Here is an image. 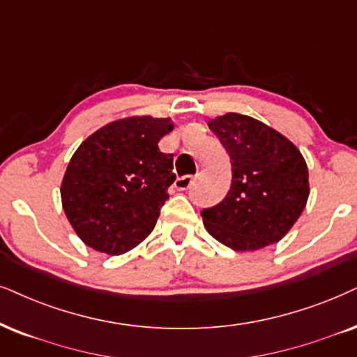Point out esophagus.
<instances>
[{"mask_svg": "<svg viewBox=\"0 0 357 357\" xmlns=\"http://www.w3.org/2000/svg\"><path fill=\"white\" fill-rule=\"evenodd\" d=\"M194 183V176H183V178H178L176 179L174 186L176 189H179V191H186V189L191 188V184Z\"/></svg>", "mask_w": 357, "mask_h": 357, "instance_id": "esophagus-1", "label": "esophagus"}]
</instances>
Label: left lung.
Returning <instances> with one entry per match:
<instances>
[{
    "instance_id": "obj_1",
    "label": "left lung",
    "mask_w": 357,
    "mask_h": 357,
    "mask_svg": "<svg viewBox=\"0 0 357 357\" xmlns=\"http://www.w3.org/2000/svg\"><path fill=\"white\" fill-rule=\"evenodd\" d=\"M209 128L231 156L232 184L219 204L202 209L207 232L237 252L278 242L308 201L305 158L290 139L252 116L225 114Z\"/></svg>"
}]
</instances>
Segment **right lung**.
<instances>
[{
    "label": "right lung",
    "instance_id": "right-lung-1",
    "mask_svg": "<svg viewBox=\"0 0 357 357\" xmlns=\"http://www.w3.org/2000/svg\"><path fill=\"white\" fill-rule=\"evenodd\" d=\"M169 119L128 116L90 135L62 179V207L84 243L108 255L132 250L150 236L174 183L173 155L158 142Z\"/></svg>",
    "mask_w": 357,
    "mask_h": 357
}]
</instances>
